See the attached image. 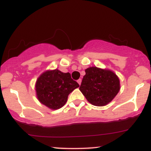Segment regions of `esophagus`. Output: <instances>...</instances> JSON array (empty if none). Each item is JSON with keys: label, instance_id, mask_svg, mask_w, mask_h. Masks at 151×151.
<instances>
[{"label": "esophagus", "instance_id": "esophagus-1", "mask_svg": "<svg viewBox=\"0 0 151 151\" xmlns=\"http://www.w3.org/2000/svg\"><path fill=\"white\" fill-rule=\"evenodd\" d=\"M77 82H78V84H79V85H80L81 83V79H78V80H77Z\"/></svg>", "mask_w": 151, "mask_h": 151}]
</instances>
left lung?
I'll use <instances>...</instances> for the list:
<instances>
[{"instance_id": "obj_1", "label": "left lung", "mask_w": 151, "mask_h": 151, "mask_svg": "<svg viewBox=\"0 0 151 151\" xmlns=\"http://www.w3.org/2000/svg\"><path fill=\"white\" fill-rule=\"evenodd\" d=\"M79 90L92 105L102 106L114 99L120 90V81L112 71L96 67H89Z\"/></svg>"}]
</instances>
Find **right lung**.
<instances>
[{
	"label": "right lung",
	"mask_w": 151,
	"mask_h": 151,
	"mask_svg": "<svg viewBox=\"0 0 151 151\" xmlns=\"http://www.w3.org/2000/svg\"><path fill=\"white\" fill-rule=\"evenodd\" d=\"M79 86L69 72L64 73L57 69L48 70L43 72L37 79L36 94L41 104L55 110L63 106L69 94Z\"/></svg>",
	"instance_id": "1"
}]
</instances>
